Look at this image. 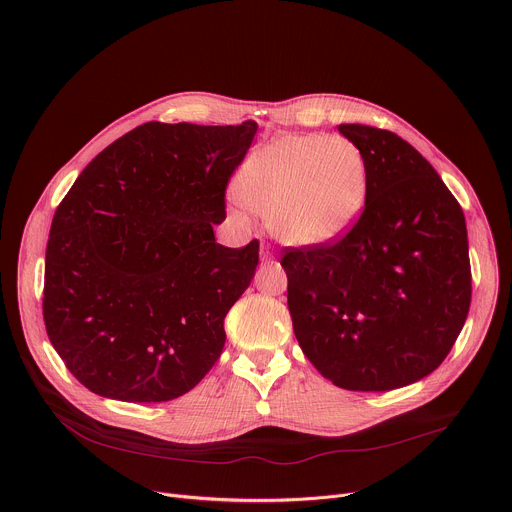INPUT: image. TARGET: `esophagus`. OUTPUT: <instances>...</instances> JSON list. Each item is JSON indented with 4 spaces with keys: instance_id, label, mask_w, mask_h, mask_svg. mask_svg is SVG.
Instances as JSON below:
<instances>
[{
    "instance_id": "1",
    "label": "esophagus",
    "mask_w": 512,
    "mask_h": 512,
    "mask_svg": "<svg viewBox=\"0 0 512 512\" xmlns=\"http://www.w3.org/2000/svg\"><path fill=\"white\" fill-rule=\"evenodd\" d=\"M261 261L271 263L273 261V249L271 245H261Z\"/></svg>"
}]
</instances>
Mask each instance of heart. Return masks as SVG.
Here are the masks:
<instances>
[{"instance_id":"heart-1","label":"heart","mask_w":512,"mask_h":512,"mask_svg":"<svg viewBox=\"0 0 512 512\" xmlns=\"http://www.w3.org/2000/svg\"><path fill=\"white\" fill-rule=\"evenodd\" d=\"M364 152L340 135H281L243 164L235 192L243 206L269 216L289 245H324L346 235L369 202Z\"/></svg>"}]
</instances>
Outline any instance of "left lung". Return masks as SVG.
<instances>
[{"label": "left lung", "mask_w": 512, "mask_h": 512, "mask_svg": "<svg viewBox=\"0 0 512 512\" xmlns=\"http://www.w3.org/2000/svg\"><path fill=\"white\" fill-rule=\"evenodd\" d=\"M369 164L358 223L324 245L285 247L287 308L316 371L340 389L391 391L433 373L470 310L464 212L397 133L344 123Z\"/></svg>", "instance_id": "8db88e82"}]
</instances>
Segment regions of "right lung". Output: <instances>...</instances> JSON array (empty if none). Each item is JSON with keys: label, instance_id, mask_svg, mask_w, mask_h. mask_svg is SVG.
Returning <instances> with one entry per match:
<instances>
[{"label": "right lung", "instance_id": "right-lung-1", "mask_svg": "<svg viewBox=\"0 0 512 512\" xmlns=\"http://www.w3.org/2000/svg\"><path fill=\"white\" fill-rule=\"evenodd\" d=\"M257 133L241 125L143 123L105 148L58 204L42 314L66 369L127 403L194 389L225 346L259 241L229 249L212 227Z\"/></svg>", "mask_w": 512, "mask_h": 512}]
</instances>
